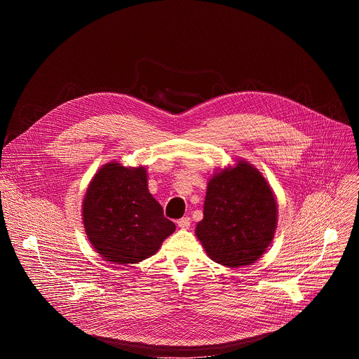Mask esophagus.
Here are the masks:
<instances>
[{"instance_id": "esophagus-1", "label": "esophagus", "mask_w": 359, "mask_h": 359, "mask_svg": "<svg viewBox=\"0 0 359 359\" xmlns=\"http://www.w3.org/2000/svg\"><path fill=\"white\" fill-rule=\"evenodd\" d=\"M190 224H191L190 217H182V219L177 220V226H179L180 229H189Z\"/></svg>"}]
</instances>
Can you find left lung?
I'll return each mask as SVG.
<instances>
[{"instance_id": "1", "label": "left lung", "mask_w": 359, "mask_h": 359, "mask_svg": "<svg viewBox=\"0 0 359 359\" xmlns=\"http://www.w3.org/2000/svg\"><path fill=\"white\" fill-rule=\"evenodd\" d=\"M276 226L277 201L269 183L257 169L238 162L210 179L196 236L212 260L241 267L262 257Z\"/></svg>"}]
</instances>
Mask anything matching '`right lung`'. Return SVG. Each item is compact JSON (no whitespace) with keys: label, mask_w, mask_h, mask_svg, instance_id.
<instances>
[{"label":"right lung","mask_w":359,"mask_h":359,"mask_svg":"<svg viewBox=\"0 0 359 359\" xmlns=\"http://www.w3.org/2000/svg\"><path fill=\"white\" fill-rule=\"evenodd\" d=\"M82 212L90 244L116 264L149 259L176 229L149 193L144 168L108 163L99 169L86 190Z\"/></svg>","instance_id":"right-lung-1"}]
</instances>
